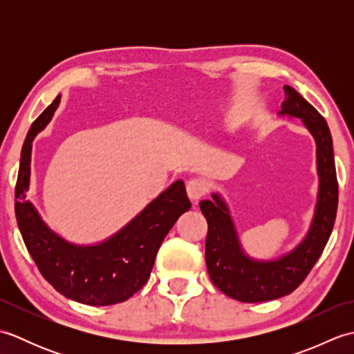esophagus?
Returning <instances> with one entry per match:
<instances>
[{
	"instance_id": "1",
	"label": "esophagus",
	"mask_w": 354,
	"mask_h": 354,
	"mask_svg": "<svg viewBox=\"0 0 354 354\" xmlns=\"http://www.w3.org/2000/svg\"><path fill=\"white\" fill-rule=\"evenodd\" d=\"M187 194L193 202H198L201 198H204L207 194V184L201 179H190L187 183Z\"/></svg>"
}]
</instances>
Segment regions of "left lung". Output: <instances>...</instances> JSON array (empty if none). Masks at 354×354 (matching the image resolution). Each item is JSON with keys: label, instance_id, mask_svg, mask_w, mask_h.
Masks as SVG:
<instances>
[{"label": "left lung", "instance_id": "8db88e82", "mask_svg": "<svg viewBox=\"0 0 354 354\" xmlns=\"http://www.w3.org/2000/svg\"><path fill=\"white\" fill-rule=\"evenodd\" d=\"M280 115L301 118L317 142L318 198L313 219L301 243L275 260H255L246 255L237 236L230 208L219 193L201 201L208 223L205 261L209 278L219 290L242 303H261L289 295L304 281L332 234L337 209V179L333 141L327 122L304 97L284 85Z\"/></svg>", "mask_w": 354, "mask_h": 354}]
</instances>
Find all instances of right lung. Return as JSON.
<instances>
[{"label": "right lung", "instance_id": "1", "mask_svg": "<svg viewBox=\"0 0 354 354\" xmlns=\"http://www.w3.org/2000/svg\"><path fill=\"white\" fill-rule=\"evenodd\" d=\"M61 95L35 120L21 152L15 214L21 236L42 277L64 297L88 306L123 303L146 284L164 237L192 202L184 181H175L114 236L95 245H74L42 221L26 199L32 142L48 124Z\"/></svg>", "mask_w": 354, "mask_h": 354}]
</instances>
